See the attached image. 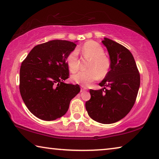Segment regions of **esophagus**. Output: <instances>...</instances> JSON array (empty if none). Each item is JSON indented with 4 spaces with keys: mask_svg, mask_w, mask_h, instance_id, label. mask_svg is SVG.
I'll list each match as a JSON object with an SVG mask.
<instances>
[{
    "mask_svg": "<svg viewBox=\"0 0 159 159\" xmlns=\"http://www.w3.org/2000/svg\"><path fill=\"white\" fill-rule=\"evenodd\" d=\"M88 88L86 87H84V86H81V92L83 91H85V90H87Z\"/></svg>",
    "mask_w": 159,
    "mask_h": 159,
    "instance_id": "1",
    "label": "esophagus"
}]
</instances>
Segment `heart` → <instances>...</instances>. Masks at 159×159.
Wrapping results in <instances>:
<instances>
[{"label": "heart", "mask_w": 159, "mask_h": 159, "mask_svg": "<svg viewBox=\"0 0 159 159\" xmlns=\"http://www.w3.org/2000/svg\"><path fill=\"white\" fill-rule=\"evenodd\" d=\"M80 50L83 57L90 60L87 66L89 70L74 75L72 80L74 83L87 86L99 78L104 79L107 76L111 68V60L104 54V48L100 44L94 41H88L82 45ZM66 61L71 73L74 74L79 71L80 61L78 51L71 50L66 56Z\"/></svg>", "instance_id": "obj_1"}]
</instances>
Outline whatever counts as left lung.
<instances>
[{
    "instance_id": "obj_1",
    "label": "left lung",
    "mask_w": 159,
    "mask_h": 159,
    "mask_svg": "<svg viewBox=\"0 0 159 159\" xmlns=\"http://www.w3.org/2000/svg\"><path fill=\"white\" fill-rule=\"evenodd\" d=\"M102 42L109 52L111 68L99 83L103 89L90 90L91 98L85 102V109L94 120L110 124L122 119L133 108L140 85V75L130 50L107 38Z\"/></svg>"
}]
</instances>
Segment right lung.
Listing matches in <instances>:
<instances>
[{
	"label": "right lung",
	"instance_id": "obj_1",
	"mask_svg": "<svg viewBox=\"0 0 159 159\" xmlns=\"http://www.w3.org/2000/svg\"><path fill=\"white\" fill-rule=\"evenodd\" d=\"M76 44L53 40L37 45L21 62L20 91L35 116L53 120L68 111L70 102L80 92L79 85L64 83L69 76L66 58Z\"/></svg>",
	"mask_w": 159,
	"mask_h": 159
}]
</instances>
